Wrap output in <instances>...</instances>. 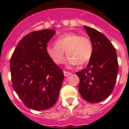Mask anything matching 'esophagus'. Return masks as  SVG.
Returning a JSON list of instances; mask_svg holds the SVG:
<instances>
[{
  "label": "esophagus",
  "mask_w": 129,
  "mask_h": 129,
  "mask_svg": "<svg viewBox=\"0 0 129 129\" xmlns=\"http://www.w3.org/2000/svg\"><path fill=\"white\" fill-rule=\"evenodd\" d=\"M63 74H64V76L66 77L68 76L69 75L72 74V73L69 72H66V71H64V72H63Z\"/></svg>",
  "instance_id": "obj_1"
}]
</instances>
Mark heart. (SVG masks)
Masks as SVG:
<instances>
[{
	"instance_id": "b5f03b06",
	"label": "heart",
	"mask_w": 129,
	"mask_h": 129,
	"mask_svg": "<svg viewBox=\"0 0 129 129\" xmlns=\"http://www.w3.org/2000/svg\"><path fill=\"white\" fill-rule=\"evenodd\" d=\"M55 45L47 47L46 52L55 64L64 62L65 52L69 57L67 61L69 66L86 64L93 55L91 40L88 37L78 33H65L55 40Z\"/></svg>"
}]
</instances>
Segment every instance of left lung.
<instances>
[{
	"label": "left lung",
	"instance_id": "8db88e82",
	"mask_svg": "<svg viewBox=\"0 0 129 129\" xmlns=\"http://www.w3.org/2000/svg\"><path fill=\"white\" fill-rule=\"evenodd\" d=\"M93 45V55L87 67L76 72L78 90L90 103L101 102L114 89L118 71L116 49L108 38L95 29L84 26Z\"/></svg>",
	"mask_w": 129,
	"mask_h": 129
}]
</instances>
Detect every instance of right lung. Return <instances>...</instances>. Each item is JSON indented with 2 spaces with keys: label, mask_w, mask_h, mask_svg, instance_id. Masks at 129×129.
<instances>
[{
  "label": "right lung",
  "mask_w": 129,
  "mask_h": 129,
  "mask_svg": "<svg viewBox=\"0 0 129 129\" xmlns=\"http://www.w3.org/2000/svg\"><path fill=\"white\" fill-rule=\"evenodd\" d=\"M55 31L43 29L19 41L10 61L14 90L25 106L44 110L55 104L64 75L48 56L47 45Z\"/></svg>",
  "instance_id": "right-lung-1"
}]
</instances>
